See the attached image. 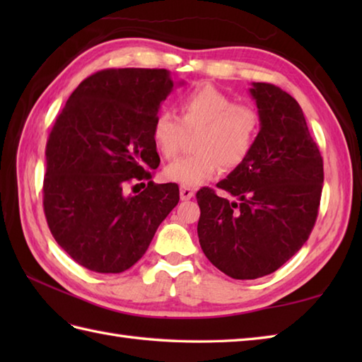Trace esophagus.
<instances>
[{"instance_id":"esophagus-1","label":"esophagus","mask_w":362,"mask_h":362,"mask_svg":"<svg viewBox=\"0 0 362 362\" xmlns=\"http://www.w3.org/2000/svg\"><path fill=\"white\" fill-rule=\"evenodd\" d=\"M191 197H194V189L189 187H180V199L182 201H189Z\"/></svg>"}]
</instances>
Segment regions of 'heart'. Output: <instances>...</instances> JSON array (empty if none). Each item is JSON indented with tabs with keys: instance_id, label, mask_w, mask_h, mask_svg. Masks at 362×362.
<instances>
[{
	"instance_id": "b5f03b06",
	"label": "heart",
	"mask_w": 362,
	"mask_h": 362,
	"mask_svg": "<svg viewBox=\"0 0 362 362\" xmlns=\"http://www.w3.org/2000/svg\"><path fill=\"white\" fill-rule=\"evenodd\" d=\"M180 119L171 110H161L152 121V140L165 158L180 149L183 129L199 130L191 156L166 166L169 180L183 187L201 185L222 168L233 169L250 156L257 143L261 119L255 107L235 103L232 96L213 86H199L179 101Z\"/></svg>"
}]
</instances>
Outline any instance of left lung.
Returning a JSON list of instances; mask_svg holds the SVG:
<instances>
[{"label": "left lung", "mask_w": 362, "mask_h": 362, "mask_svg": "<svg viewBox=\"0 0 362 362\" xmlns=\"http://www.w3.org/2000/svg\"><path fill=\"white\" fill-rule=\"evenodd\" d=\"M261 129L250 156L219 189L197 191L199 243L221 272L253 280L275 272L308 241L316 224L324 160L298 103L286 91L253 82Z\"/></svg>", "instance_id": "left-lung-1"}]
</instances>
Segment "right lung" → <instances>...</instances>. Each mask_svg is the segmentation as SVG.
Here are the masks:
<instances>
[{
  "mask_svg": "<svg viewBox=\"0 0 362 362\" xmlns=\"http://www.w3.org/2000/svg\"><path fill=\"white\" fill-rule=\"evenodd\" d=\"M173 87L168 70L98 71L54 122L45 151V216L54 240L88 271L132 267L179 204L177 183L151 182L160 163L152 121ZM132 182L145 187L136 197L125 193Z\"/></svg>",
  "mask_w": 362,
  "mask_h": 362,
  "instance_id": "1",
  "label": "right lung"
}]
</instances>
